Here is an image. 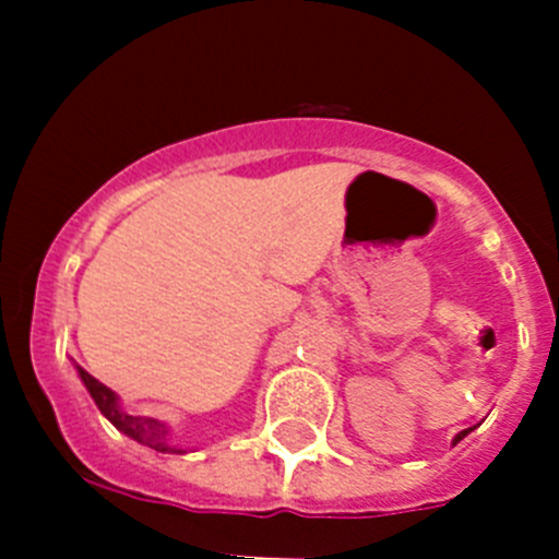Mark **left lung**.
<instances>
[{"label":"left lung","mask_w":559,"mask_h":559,"mask_svg":"<svg viewBox=\"0 0 559 559\" xmlns=\"http://www.w3.org/2000/svg\"><path fill=\"white\" fill-rule=\"evenodd\" d=\"M471 430H473V427H467V430H462V432H460V436H456V438H454V443H460V441H462V438H465V436H467V432H471Z\"/></svg>","instance_id":"8db88e82"}]
</instances>
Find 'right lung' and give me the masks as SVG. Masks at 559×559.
<instances>
[{"instance_id":"1","label":"right lung","mask_w":559,"mask_h":559,"mask_svg":"<svg viewBox=\"0 0 559 559\" xmlns=\"http://www.w3.org/2000/svg\"><path fill=\"white\" fill-rule=\"evenodd\" d=\"M78 373H81L83 384H86L88 394H92L94 403H97V408L103 411L112 425H116V430H121L123 436L134 438L138 443H143V447H148V449H156V452H162V454H183V449L170 447L167 427L162 425V421L148 419V416L123 414V411L118 408V400L110 389H107L105 384H99V381L94 379V376H88L83 368H78Z\"/></svg>"}]
</instances>
